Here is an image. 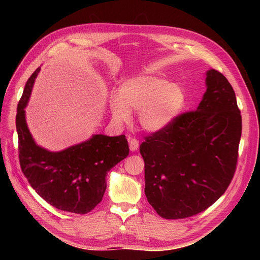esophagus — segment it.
<instances>
[{
    "label": "esophagus",
    "instance_id": "obj_1",
    "mask_svg": "<svg viewBox=\"0 0 260 260\" xmlns=\"http://www.w3.org/2000/svg\"><path fill=\"white\" fill-rule=\"evenodd\" d=\"M129 150L135 152L137 148H139L140 146V143H139V140L135 139V137H133V139H129Z\"/></svg>",
    "mask_w": 260,
    "mask_h": 260
}]
</instances>
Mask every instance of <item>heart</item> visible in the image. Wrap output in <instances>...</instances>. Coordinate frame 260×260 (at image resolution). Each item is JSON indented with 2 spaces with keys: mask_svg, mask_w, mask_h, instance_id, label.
Instances as JSON below:
<instances>
[{
  "mask_svg": "<svg viewBox=\"0 0 260 260\" xmlns=\"http://www.w3.org/2000/svg\"><path fill=\"white\" fill-rule=\"evenodd\" d=\"M183 88L157 76H140L125 81L118 93H112L109 109L117 123H127L139 112L143 129L157 133L172 127L186 109Z\"/></svg>",
  "mask_w": 260,
  "mask_h": 260,
  "instance_id": "heart-1",
  "label": "heart"
}]
</instances>
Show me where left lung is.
Instances as JSON below:
<instances>
[{"instance_id":"8db88e82","label":"left lung","mask_w":260,"mask_h":260,"mask_svg":"<svg viewBox=\"0 0 260 260\" xmlns=\"http://www.w3.org/2000/svg\"><path fill=\"white\" fill-rule=\"evenodd\" d=\"M207 91L193 112L145 137V196L158 215L184 219L218 200L234 178L241 115L233 87L219 71H207Z\"/></svg>"}]
</instances>
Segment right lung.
<instances>
[{"instance_id":"obj_1","label":"right lung","mask_w":260,"mask_h":260,"mask_svg":"<svg viewBox=\"0 0 260 260\" xmlns=\"http://www.w3.org/2000/svg\"><path fill=\"white\" fill-rule=\"evenodd\" d=\"M38 68L27 79L16 110L21 170L30 185L52 207L71 213L90 212L103 200L109 170L129 153L125 135H92L80 144L50 152L36 144L25 110Z\"/></svg>"}]
</instances>
